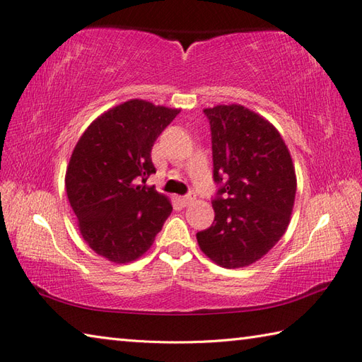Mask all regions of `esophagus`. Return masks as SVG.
Here are the masks:
<instances>
[{
  "label": "esophagus",
  "mask_w": 362,
  "mask_h": 362,
  "mask_svg": "<svg viewBox=\"0 0 362 362\" xmlns=\"http://www.w3.org/2000/svg\"><path fill=\"white\" fill-rule=\"evenodd\" d=\"M196 199V196H194V193H189V194H187V196H182L180 197V202L183 204V205H189L191 202H193Z\"/></svg>",
  "instance_id": "1"
}]
</instances>
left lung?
I'll return each mask as SVG.
<instances>
[{
    "label": "left lung",
    "instance_id": "left-lung-1",
    "mask_svg": "<svg viewBox=\"0 0 362 362\" xmlns=\"http://www.w3.org/2000/svg\"><path fill=\"white\" fill-rule=\"evenodd\" d=\"M210 121L213 179L211 227L197 232L199 247L214 263L245 267L284 235L297 179L291 153L271 122L243 105L204 110Z\"/></svg>",
    "mask_w": 362,
    "mask_h": 362
}]
</instances>
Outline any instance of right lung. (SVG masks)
<instances>
[{
	"label": "right lung",
	"instance_id": "right-lung-1",
	"mask_svg": "<svg viewBox=\"0 0 362 362\" xmlns=\"http://www.w3.org/2000/svg\"><path fill=\"white\" fill-rule=\"evenodd\" d=\"M179 112L130 99L91 122L71 153L65 188L81 235L113 263L140 258L173 211L146 180L152 146Z\"/></svg>",
	"mask_w": 362,
	"mask_h": 362
}]
</instances>
